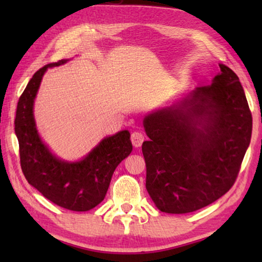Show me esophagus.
I'll return each mask as SVG.
<instances>
[{
  "label": "esophagus",
  "mask_w": 262,
  "mask_h": 262,
  "mask_svg": "<svg viewBox=\"0 0 262 262\" xmlns=\"http://www.w3.org/2000/svg\"><path fill=\"white\" fill-rule=\"evenodd\" d=\"M130 140H132L133 145H134L135 148H139V147H141L142 143H143L144 135L142 134L141 132H134V133H132Z\"/></svg>",
  "instance_id": "esophagus-1"
}]
</instances>
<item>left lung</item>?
I'll return each instance as SVG.
<instances>
[{"label": "left lung", "instance_id": "left-lung-1", "mask_svg": "<svg viewBox=\"0 0 262 262\" xmlns=\"http://www.w3.org/2000/svg\"><path fill=\"white\" fill-rule=\"evenodd\" d=\"M143 126L150 198L163 212L186 214L232 187L251 142L252 114L238 76L221 63L210 85L149 113Z\"/></svg>", "mask_w": 262, "mask_h": 262}]
</instances>
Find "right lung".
Segmentation results:
<instances>
[{
	"mask_svg": "<svg viewBox=\"0 0 262 262\" xmlns=\"http://www.w3.org/2000/svg\"><path fill=\"white\" fill-rule=\"evenodd\" d=\"M68 59L38 70L17 104L15 133L19 143L21 171L31 186L55 205L68 210H90L104 200L113 172L133 150L130 133L106 136L78 162H66L51 152L38 134L33 104L43 74Z\"/></svg>",
	"mask_w": 262,
	"mask_h": 262,
	"instance_id": "1",
	"label": "right lung"
}]
</instances>
